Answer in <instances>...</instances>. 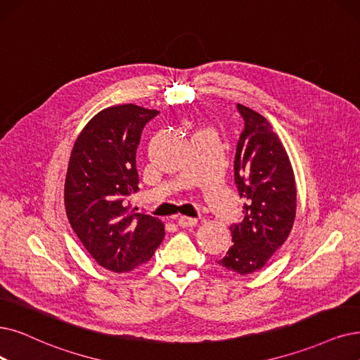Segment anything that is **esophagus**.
Instances as JSON below:
<instances>
[{
  "label": "esophagus",
  "instance_id": "34e87169",
  "mask_svg": "<svg viewBox=\"0 0 360 360\" xmlns=\"http://www.w3.org/2000/svg\"><path fill=\"white\" fill-rule=\"evenodd\" d=\"M196 223H198V219L188 217V215H181V217L179 219V226H181V227H193V226H196Z\"/></svg>",
  "mask_w": 360,
  "mask_h": 360
}]
</instances>
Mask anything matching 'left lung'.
<instances>
[{"label":"left lung","instance_id":"obj_1","mask_svg":"<svg viewBox=\"0 0 360 360\" xmlns=\"http://www.w3.org/2000/svg\"><path fill=\"white\" fill-rule=\"evenodd\" d=\"M245 121L235 155V183L243 221L230 227L232 247L217 263L227 271L250 275L264 267L290 236L295 220L294 169L279 136L258 112L239 105Z\"/></svg>","mask_w":360,"mask_h":360}]
</instances>
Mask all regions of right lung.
Returning <instances> with one entry per match:
<instances>
[{
	"label": "right lung",
	"mask_w": 360,
	"mask_h": 360,
	"mask_svg": "<svg viewBox=\"0 0 360 360\" xmlns=\"http://www.w3.org/2000/svg\"><path fill=\"white\" fill-rule=\"evenodd\" d=\"M160 113L133 103L100 110L79 133L65 180L69 223L94 260L125 273L148 263L165 236L160 219L136 212V150L143 127Z\"/></svg>",
	"instance_id": "obj_1"
}]
</instances>
